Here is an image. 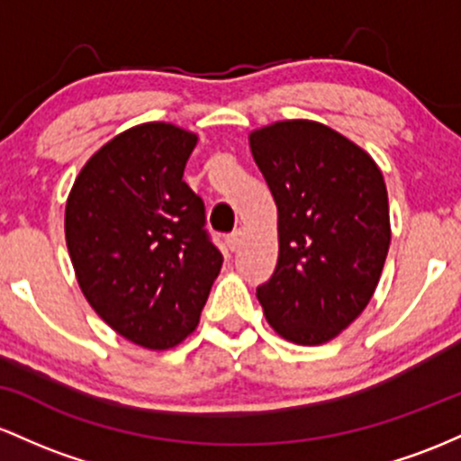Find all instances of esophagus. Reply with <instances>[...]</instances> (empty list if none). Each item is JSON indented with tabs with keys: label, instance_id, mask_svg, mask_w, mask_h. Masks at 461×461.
Wrapping results in <instances>:
<instances>
[{
	"label": "esophagus",
	"instance_id": "esophagus-1",
	"mask_svg": "<svg viewBox=\"0 0 461 461\" xmlns=\"http://www.w3.org/2000/svg\"><path fill=\"white\" fill-rule=\"evenodd\" d=\"M241 240H244V232H241V230H232L230 235L226 237V246H229L232 252H235L237 248L241 246Z\"/></svg>",
	"mask_w": 461,
	"mask_h": 461
}]
</instances>
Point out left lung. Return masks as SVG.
Instances as JSON below:
<instances>
[{
  "instance_id": "left-lung-1",
  "label": "left lung",
  "mask_w": 461,
  "mask_h": 461,
  "mask_svg": "<svg viewBox=\"0 0 461 461\" xmlns=\"http://www.w3.org/2000/svg\"><path fill=\"white\" fill-rule=\"evenodd\" d=\"M250 149L278 209L276 270L257 298L281 338L324 344L364 312L384 270V174L359 146L307 119L255 131Z\"/></svg>"
}]
</instances>
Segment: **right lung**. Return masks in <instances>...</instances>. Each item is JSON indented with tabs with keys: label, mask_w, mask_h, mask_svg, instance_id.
I'll return each instance as SVG.
<instances>
[{
	"label": "right lung",
	"mask_w": 461,
	"mask_h": 461,
	"mask_svg": "<svg viewBox=\"0 0 461 461\" xmlns=\"http://www.w3.org/2000/svg\"><path fill=\"white\" fill-rule=\"evenodd\" d=\"M198 137L163 122L117 134L77 174L65 237L82 294L119 335L165 350L198 327L221 252L183 180Z\"/></svg>",
	"instance_id": "add662e5"
}]
</instances>
